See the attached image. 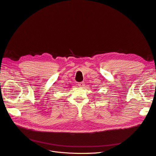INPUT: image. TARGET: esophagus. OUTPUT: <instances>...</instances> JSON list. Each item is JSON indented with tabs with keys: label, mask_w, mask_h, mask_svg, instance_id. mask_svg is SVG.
<instances>
[{
	"label": "esophagus",
	"mask_w": 156,
	"mask_h": 156,
	"mask_svg": "<svg viewBox=\"0 0 156 156\" xmlns=\"http://www.w3.org/2000/svg\"><path fill=\"white\" fill-rule=\"evenodd\" d=\"M78 86L83 87L84 86V82H81V83H78Z\"/></svg>",
	"instance_id": "esophagus-1"
}]
</instances>
